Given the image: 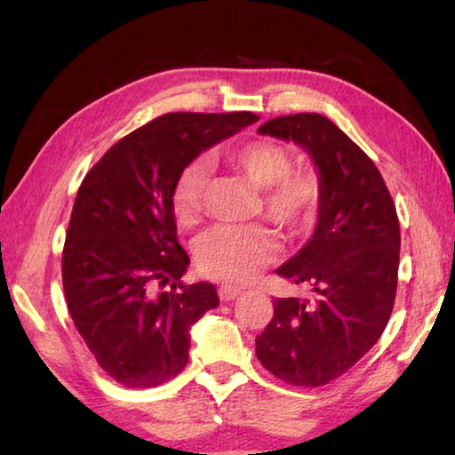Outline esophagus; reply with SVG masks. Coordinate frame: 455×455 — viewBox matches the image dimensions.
<instances>
[{
  "mask_svg": "<svg viewBox=\"0 0 455 455\" xmlns=\"http://www.w3.org/2000/svg\"><path fill=\"white\" fill-rule=\"evenodd\" d=\"M238 295H241V289L238 287H233V284H222V287H219V297L220 301H233V299H236Z\"/></svg>",
  "mask_w": 455,
  "mask_h": 455,
  "instance_id": "obj_1",
  "label": "esophagus"
}]
</instances>
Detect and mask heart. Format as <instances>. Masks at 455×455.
Segmentation results:
<instances>
[{"instance_id": "obj_1", "label": "heart", "mask_w": 455, "mask_h": 455, "mask_svg": "<svg viewBox=\"0 0 455 455\" xmlns=\"http://www.w3.org/2000/svg\"><path fill=\"white\" fill-rule=\"evenodd\" d=\"M228 163L260 188L265 219L289 235H299L317 219L323 198L321 176L309 168H292L289 148L275 140H251L228 152ZM211 168L195 158L180 168L171 188V211L179 227H195L204 206ZM276 255L271 233L263 227H214L198 238L195 260L211 279L246 283Z\"/></svg>"}]
</instances>
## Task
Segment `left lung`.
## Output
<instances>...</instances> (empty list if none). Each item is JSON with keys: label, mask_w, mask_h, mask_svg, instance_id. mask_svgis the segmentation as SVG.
Listing matches in <instances>:
<instances>
[{"label": "left lung", "mask_w": 455, "mask_h": 455, "mask_svg": "<svg viewBox=\"0 0 455 455\" xmlns=\"http://www.w3.org/2000/svg\"><path fill=\"white\" fill-rule=\"evenodd\" d=\"M259 132L311 154L323 198L313 238L276 268L313 297L275 299L273 319L255 339L257 357L284 383L321 387L355 365L391 317L402 243L397 211L373 160L329 118L289 114Z\"/></svg>", "instance_id": "8db88e82"}]
</instances>
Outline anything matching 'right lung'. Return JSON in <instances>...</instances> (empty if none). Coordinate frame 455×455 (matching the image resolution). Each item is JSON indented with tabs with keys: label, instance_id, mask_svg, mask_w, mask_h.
Returning a JSON list of instances; mask_svg holds the SVG:
<instances>
[{
	"label": "right lung",
	"instance_id": "right-lung-1",
	"mask_svg": "<svg viewBox=\"0 0 455 455\" xmlns=\"http://www.w3.org/2000/svg\"><path fill=\"white\" fill-rule=\"evenodd\" d=\"M257 120L252 112L164 114L126 134L84 176L61 283L84 343L124 387H156L179 375L190 327L219 305L214 284L180 281L190 259L171 211L176 174ZM166 283L171 291H157Z\"/></svg>",
	"mask_w": 455,
	"mask_h": 455
}]
</instances>
